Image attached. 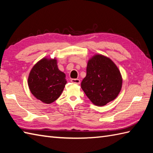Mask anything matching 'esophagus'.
Instances as JSON below:
<instances>
[{
  "mask_svg": "<svg viewBox=\"0 0 153 153\" xmlns=\"http://www.w3.org/2000/svg\"><path fill=\"white\" fill-rule=\"evenodd\" d=\"M71 82H72V83H74L77 84V85L80 83V80L79 79H71Z\"/></svg>",
  "mask_w": 153,
  "mask_h": 153,
  "instance_id": "34e87169",
  "label": "esophagus"
}]
</instances>
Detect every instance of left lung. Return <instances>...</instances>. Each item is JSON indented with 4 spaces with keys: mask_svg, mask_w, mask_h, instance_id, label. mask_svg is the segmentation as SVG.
<instances>
[{
    "mask_svg": "<svg viewBox=\"0 0 153 153\" xmlns=\"http://www.w3.org/2000/svg\"><path fill=\"white\" fill-rule=\"evenodd\" d=\"M122 86V75L110 58L95 54L88 60L87 74L81 87L94 105L102 106L112 101L118 97Z\"/></svg>",
    "mask_w": 153,
    "mask_h": 153,
    "instance_id": "8db88e82",
    "label": "left lung"
}]
</instances>
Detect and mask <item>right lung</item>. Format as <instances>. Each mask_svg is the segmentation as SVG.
<instances>
[{"label": "right lung", "mask_w": 153, "mask_h": 153, "mask_svg": "<svg viewBox=\"0 0 153 153\" xmlns=\"http://www.w3.org/2000/svg\"><path fill=\"white\" fill-rule=\"evenodd\" d=\"M66 74L58 69L56 58H43L35 64L28 77V86L35 98L44 103L55 101L67 83Z\"/></svg>", "instance_id": "obj_1"}]
</instances>
